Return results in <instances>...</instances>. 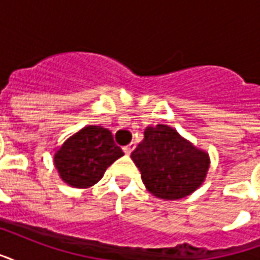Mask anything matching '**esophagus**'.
<instances>
[{"instance_id": "34e87169", "label": "esophagus", "mask_w": 260, "mask_h": 260, "mask_svg": "<svg viewBox=\"0 0 260 260\" xmlns=\"http://www.w3.org/2000/svg\"><path fill=\"white\" fill-rule=\"evenodd\" d=\"M135 147H136V143H135V142H131L129 144H126L125 147H124V151H125V154H131V152L134 151Z\"/></svg>"}]
</instances>
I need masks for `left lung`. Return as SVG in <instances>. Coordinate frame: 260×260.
Returning <instances> with one entry per match:
<instances>
[{"mask_svg":"<svg viewBox=\"0 0 260 260\" xmlns=\"http://www.w3.org/2000/svg\"><path fill=\"white\" fill-rule=\"evenodd\" d=\"M152 195L176 201L189 195L205 180L209 155L192 146L172 126H147L144 139L131 154Z\"/></svg>","mask_w":260,"mask_h":260,"instance_id":"left-lung-1","label":"left lung"}]
</instances>
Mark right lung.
Returning <instances> with one entry per match:
<instances>
[{"instance_id": "1", "label": "right lung", "mask_w": 260, "mask_h": 260, "mask_svg": "<svg viewBox=\"0 0 260 260\" xmlns=\"http://www.w3.org/2000/svg\"><path fill=\"white\" fill-rule=\"evenodd\" d=\"M124 155L110 129L88 125L65 142L54 155V165L65 183L75 188L96 184L113 162Z\"/></svg>"}]
</instances>
